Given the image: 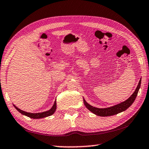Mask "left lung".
Returning <instances> with one entry per match:
<instances>
[{
	"mask_svg": "<svg viewBox=\"0 0 149 149\" xmlns=\"http://www.w3.org/2000/svg\"><path fill=\"white\" fill-rule=\"evenodd\" d=\"M141 79H140L139 82V84L137 88H136L135 92L133 93V95L131 96L129 99L126 100L125 101L120 103L119 104L114 106V107H109L107 108H97L89 105L87 102H86L85 100H84V104L85 105V107L87 108V109H89L91 112H92L93 114H95L96 115L100 116H110L117 114L118 113H120L123 112V111L127 110V108L133 104L136 99V97H137L138 91L141 87Z\"/></svg>",
	"mask_w": 149,
	"mask_h": 149,
	"instance_id": "left-lung-1",
	"label": "left lung"
}]
</instances>
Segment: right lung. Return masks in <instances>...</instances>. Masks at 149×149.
Here are the masks:
<instances>
[{
    "instance_id": "obj_1",
    "label": "right lung",
    "mask_w": 149,
    "mask_h": 149,
    "mask_svg": "<svg viewBox=\"0 0 149 149\" xmlns=\"http://www.w3.org/2000/svg\"><path fill=\"white\" fill-rule=\"evenodd\" d=\"M14 107L16 108V109L18 111V112L21 113V114H24L25 116H28L31 118H33V119H38V118H42L45 117L49 116L53 114L56 109V101L54 102V104L53 105V107L51 108V109H50L49 111H46V112H41V113H29L19 109V108H17L16 106H14Z\"/></svg>"
}]
</instances>
